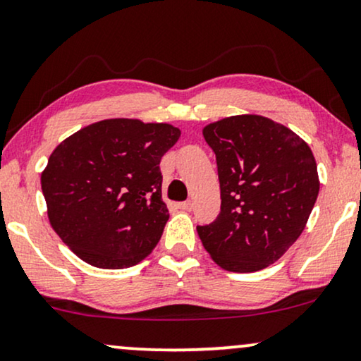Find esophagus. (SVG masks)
<instances>
[{
    "label": "esophagus",
    "mask_w": 361,
    "mask_h": 361,
    "mask_svg": "<svg viewBox=\"0 0 361 361\" xmlns=\"http://www.w3.org/2000/svg\"><path fill=\"white\" fill-rule=\"evenodd\" d=\"M177 207H179L180 210H190L192 207H194V204H192V200H185V202L177 204Z\"/></svg>",
    "instance_id": "34e87169"
}]
</instances>
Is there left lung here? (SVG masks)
Returning a JSON list of instances; mask_svg holds the SVG:
<instances>
[{
  "instance_id": "left-lung-1",
  "label": "left lung",
  "mask_w": 361,
  "mask_h": 361,
  "mask_svg": "<svg viewBox=\"0 0 361 361\" xmlns=\"http://www.w3.org/2000/svg\"><path fill=\"white\" fill-rule=\"evenodd\" d=\"M221 182V214L197 226L204 249L228 272H257L300 237L320 182L305 140L264 116H232L204 128Z\"/></svg>"
}]
</instances>
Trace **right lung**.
<instances>
[{
  "label": "right lung",
  "mask_w": 361,
  "mask_h": 361,
  "mask_svg": "<svg viewBox=\"0 0 361 361\" xmlns=\"http://www.w3.org/2000/svg\"><path fill=\"white\" fill-rule=\"evenodd\" d=\"M179 137L171 124L106 119L54 149L41 189L51 226L79 259L126 269L151 254L169 219L159 164Z\"/></svg>",
  "instance_id": "obj_1"
}]
</instances>
